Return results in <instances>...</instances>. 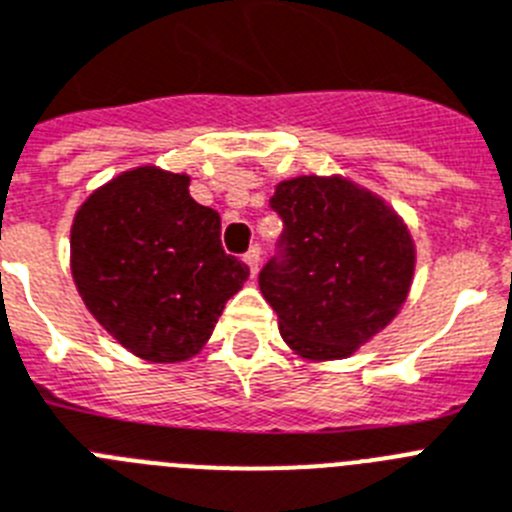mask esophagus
<instances>
[{"label": "esophagus", "instance_id": "esophagus-1", "mask_svg": "<svg viewBox=\"0 0 512 512\" xmlns=\"http://www.w3.org/2000/svg\"><path fill=\"white\" fill-rule=\"evenodd\" d=\"M260 255H262V252H260V247H257V244L252 247L250 252H247V255H244V262H247V268H250L252 275H257V268H260Z\"/></svg>", "mask_w": 512, "mask_h": 512}]
</instances>
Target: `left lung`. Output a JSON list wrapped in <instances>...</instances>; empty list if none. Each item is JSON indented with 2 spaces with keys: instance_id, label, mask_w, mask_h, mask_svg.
<instances>
[{
  "instance_id": "obj_1",
  "label": "left lung",
  "mask_w": 512,
  "mask_h": 512,
  "mask_svg": "<svg viewBox=\"0 0 512 512\" xmlns=\"http://www.w3.org/2000/svg\"><path fill=\"white\" fill-rule=\"evenodd\" d=\"M270 208L283 234L260 270V291L283 340L309 361L348 358L397 317L410 293V229L345 177L283 180Z\"/></svg>"
}]
</instances>
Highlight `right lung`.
Wrapping results in <instances>:
<instances>
[{"label":"right lung","mask_w":512,"mask_h":512,"mask_svg":"<svg viewBox=\"0 0 512 512\" xmlns=\"http://www.w3.org/2000/svg\"><path fill=\"white\" fill-rule=\"evenodd\" d=\"M188 185V175L136 167L95 190L71 224L84 306L151 363L193 358L250 278L221 247V216L195 203Z\"/></svg>","instance_id":"right-lung-1"}]
</instances>
